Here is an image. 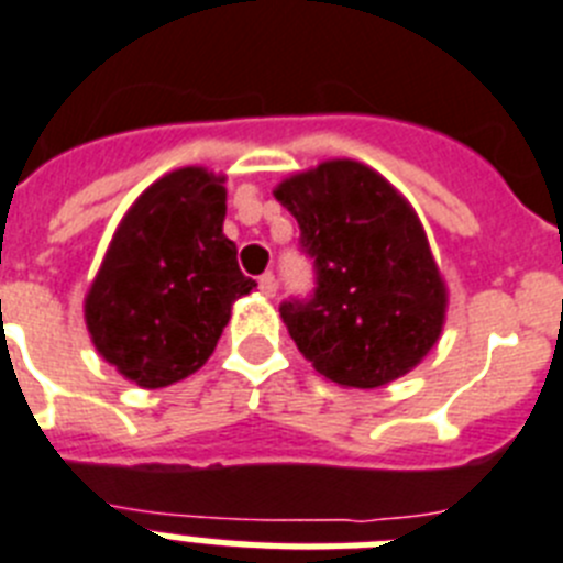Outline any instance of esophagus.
Wrapping results in <instances>:
<instances>
[{
  "mask_svg": "<svg viewBox=\"0 0 563 563\" xmlns=\"http://www.w3.org/2000/svg\"><path fill=\"white\" fill-rule=\"evenodd\" d=\"M257 288H261V294L263 297H275V291H277V280H275V275H261L257 277Z\"/></svg>",
  "mask_w": 563,
  "mask_h": 563,
  "instance_id": "1",
  "label": "esophagus"
}]
</instances>
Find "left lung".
<instances>
[{
    "instance_id": "1",
    "label": "left lung",
    "mask_w": 563,
    "mask_h": 563,
    "mask_svg": "<svg viewBox=\"0 0 563 563\" xmlns=\"http://www.w3.org/2000/svg\"><path fill=\"white\" fill-rule=\"evenodd\" d=\"M317 266L308 302H283L297 351L325 382L376 389L438 344L449 288L415 207L378 170L325 159L275 187Z\"/></svg>"
}]
</instances>
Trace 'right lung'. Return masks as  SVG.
Listing matches in <instances>:
<instances>
[{
  "instance_id": "obj_1",
  "label": "right lung",
  "mask_w": 563,
  "mask_h": 563,
  "mask_svg": "<svg viewBox=\"0 0 563 563\" xmlns=\"http://www.w3.org/2000/svg\"><path fill=\"white\" fill-rule=\"evenodd\" d=\"M227 176L187 165L125 210L84 297L95 351L125 382L170 387L212 356L232 302L257 286L224 235Z\"/></svg>"
}]
</instances>
